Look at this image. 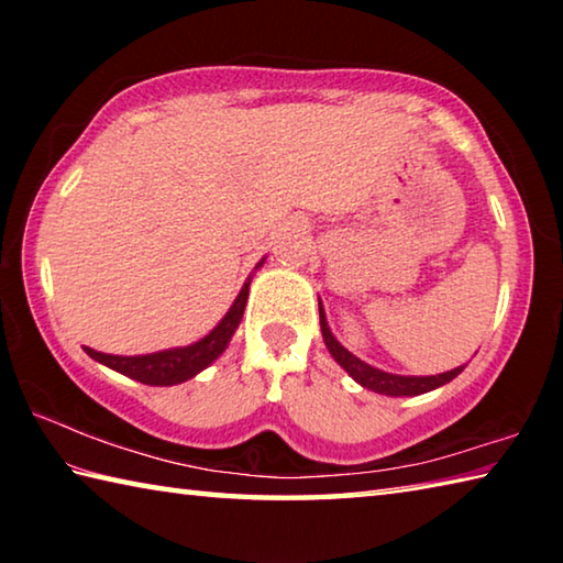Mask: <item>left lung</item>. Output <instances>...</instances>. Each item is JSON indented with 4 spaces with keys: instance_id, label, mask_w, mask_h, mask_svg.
<instances>
[{
    "instance_id": "8db88e82",
    "label": "left lung",
    "mask_w": 563,
    "mask_h": 563,
    "mask_svg": "<svg viewBox=\"0 0 563 563\" xmlns=\"http://www.w3.org/2000/svg\"><path fill=\"white\" fill-rule=\"evenodd\" d=\"M320 330H322V338H325V345L330 350V355L335 357V362L340 367L347 369V375L360 383L362 387L373 389V393L379 395H389V397H412V395H422V393H430V389L442 387L446 383H452V379L462 373V367H454L450 373H442V375H432V377H405V375H389L383 373V369H377L373 365H367V362L357 360L355 355H350V352L340 345V342L332 338V332L328 328V320L322 316L320 310Z\"/></svg>"
}]
</instances>
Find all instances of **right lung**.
<instances>
[{"label": "right lung", "instance_id": "right-lung-1", "mask_svg": "<svg viewBox=\"0 0 563 563\" xmlns=\"http://www.w3.org/2000/svg\"><path fill=\"white\" fill-rule=\"evenodd\" d=\"M247 285L251 283L243 285L241 295H238L235 302L231 305V310L225 312V318L218 322V325L208 332L203 340H198L188 347L164 350V352H154V355H139V357L107 355V352H97L91 347H84V350H87L89 357L101 362V365L117 369V373L126 375L131 379H139V383H144V385L166 387V385L186 383V379H190L194 375L201 373V369L211 365V362L228 347V342H231L238 322H241V318H243L245 300H247Z\"/></svg>", "mask_w": 563, "mask_h": 563}]
</instances>
